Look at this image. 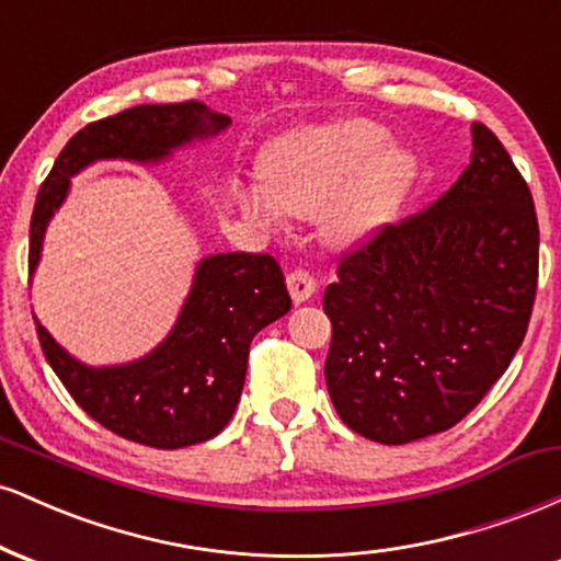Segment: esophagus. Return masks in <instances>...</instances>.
<instances>
[{"label": "esophagus", "mask_w": 561, "mask_h": 561, "mask_svg": "<svg viewBox=\"0 0 561 561\" xmlns=\"http://www.w3.org/2000/svg\"><path fill=\"white\" fill-rule=\"evenodd\" d=\"M287 289L295 302H306L317 293V276L306 272V268H295V272L287 274Z\"/></svg>", "instance_id": "obj_1"}]
</instances>
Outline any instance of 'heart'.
I'll list each match as a JSON object with an SVG mask.
<instances>
[{
    "label": "heart",
    "mask_w": 561,
    "mask_h": 561,
    "mask_svg": "<svg viewBox=\"0 0 561 561\" xmlns=\"http://www.w3.org/2000/svg\"><path fill=\"white\" fill-rule=\"evenodd\" d=\"M388 131L369 121H345L295 134L266 160V186L240 192L242 210L261 227H279L285 214L321 216L324 237L353 244L385 224L401 203L411 160L379 147Z\"/></svg>",
    "instance_id": "1"
}]
</instances>
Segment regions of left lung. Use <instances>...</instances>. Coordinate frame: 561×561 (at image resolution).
I'll use <instances>...</instances> for the list:
<instances>
[{
    "label": "left lung",
    "mask_w": 561,
    "mask_h": 561,
    "mask_svg": "<svg viewBox=\"0 0 561 561\" xmlns=\"http://www.w3.org/2000/svg\"><path fill=\"white\" fill-rule=\"evenodd\" d=\"M422 214L382 224L324 293V377L353 433L385 446L459 424L523 345L538 289L530 186L488 126Z\"/></svg>",
    "instance_id": "obj_1"
}]
</instances>
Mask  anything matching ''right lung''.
Returning <instances> with one entry per match:
<instances>
[{
    "instance_id": "add662e5",
    "label": "right lung",
    "mask_w": 561,
    "mask_h": 561,
    "mask_svg": "<svg viewBox=\"0 0 561 561\" xmlns=\"http://www.w3.org/2000/svg\"><path fill=\"white\" fill-rule=\"evenodd\" d=\"M231 124L203 102L139 105L73 134L44 179L31 216L28 274L42 255L44 229L68 195L70 176L94 160L158 163L192 139ZM293 306L279 263L266 253L208 255L197 266L182 313L150 356L124 366H92L68 356L36 321L44 356L73 401L126 440L186 448L227 427L242 396L250 343Z\"/></svg>"
}]
</instances>
